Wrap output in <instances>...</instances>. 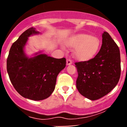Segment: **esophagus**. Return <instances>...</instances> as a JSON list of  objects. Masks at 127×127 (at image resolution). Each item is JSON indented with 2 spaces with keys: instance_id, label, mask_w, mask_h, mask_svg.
I'll return each instance as SVG.
<instances>
[{
  "instance_id": "1",
  "label": "esophagus",
  "mask_w": 127,
  "mask_h": 127,
  "mask_svg": "<svg viewBox=\"0 0 127 127\" xmlns=\"http://www.w3.org/2000/svg\"><path fill=\"white\" fill-rule=\"evenodd\" d=\"M72 64V60H69V59L67 60V62H66V64H67V65H69Z\"/></svg>"
}]
</instances>
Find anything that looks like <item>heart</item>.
<instances>
[{"label":"heart","mask_w":127,"mask_h":127,"mask_svg":"<svg viewBox=\"0 0 127 127\" xmlns=\"http://www.w3.org/2000/svg\"><path fill=\"white\" fill-rule=\"evenodd\" d=\"M65 44L68 47L75 48L74 57L81 62L88 61L94 58L101 47V41L98 37L85 33L76 34L67 39Z\"/></svg>","instance_id":"b5f03b06"}]
</instances>
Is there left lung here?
I'll list each match as a JSON object with an SVG mask.
<instances>
[{"instance_id":"1","label":"left lung","mask_w":127,"mask_h":127,"mask_svg":"<svg viewBox=\"0 0 127 127\" xmlns=\"http://www.w3.org/2000/svg\"><path fill=\"white\" fill-rule=\"evenodd\" d=\"M78 77L76 87L81 95L96 100L116 87L121 75L119 49L107 32L102 34V45L94 58L76 63Z\"/></svg>"}]
</instances>
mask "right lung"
Here are the masks:
<instances>
[{"label": "right lung", "instance_id": "right-lung-1", "mask_svg": "<svg viewBox=\"0 0 127 127\" xmlns=\"http://www.w3.org/2000/svg\"><path fill=\"white\" fill-rule=\"evenodd\" d=\"M40 34L34 27L26 30L11 46L7 59V72L16 91L24 98L34 101L51 95L57 77L66 64L65 58L55 59L43 54V51L32 56L26 54L29 37Z\"/></svg>", "mask_w": 127, "mask_h": 127}]
</instances>
